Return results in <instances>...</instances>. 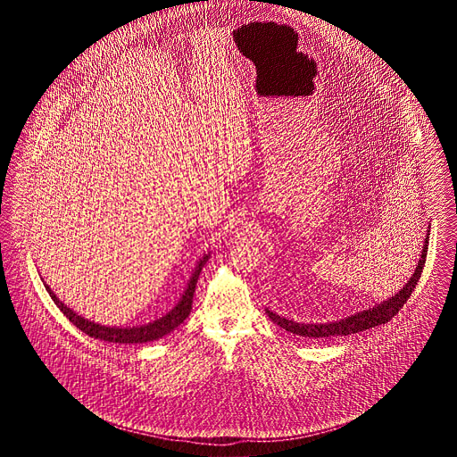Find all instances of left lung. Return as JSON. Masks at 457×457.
<instances>
[{
	"mask_svg": "<svg viewBox=\"0 0 457 457\" xmlns=\"http://www.w3.org/2000/svg\"><path fill=\"white\" fill-rule=\"evenodd\" d=\"M428 238L430 237L425 238L421 257H420L418 267H416L413 276L410 278V281L406 283V286L397 295H394L391 300H387L384 303L377 304V306L369 308V310H363L360 313H354V315H351L348 319H343L339 322H327V324H298V322L287 320V319H284L281 315L270 312L269 308L265 312H267V315H269V319L272 322H276L278 326L283 327L287 332H293V334L303 336V337H315V339L349 336V334H356V332L367 330V328H371V327L387 324L392 317L397 315L399 310L408 302V298L411 296L416 284H418L420 278H421L425 261H427V252H428Z\"/></svg>",
	"mask_w": 457,
	"mask_h": 457,
	"instance_id": "obj_1",
	"label": "left lung"
}]
</instances>
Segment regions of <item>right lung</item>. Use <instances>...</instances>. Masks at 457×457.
<instances>
[{"label": "right lung", "instance_id": "1", "mask_svg": "<svg viewBox=\"0 0 457 457\" xmlns=\"http://www.w3.org/2000/svg\"><path fill=\"white\" fill-rule=\"evenodd\" d=\"M209 255H205L202 261L198 262L196 265L195 272L190 279V283L187 286L181 300L178 302V304L174 306L173 310L164 315L162 319L151 322V324H145V326L140 327H127V328H121V327H106L99 326V324H94L90 320H86L84 317H80L79 313H75L71 308H68L66 304L62 303L56 295L51 291V287L46 284V289L49 293V296L53 298V302L56 303V306L63 312V315H66V319L77 327L80 328L82 332H86L90 337H96V339H101V341H108V343H121V345H137V343H147V341H154V339H159L166 334H170L171 330H174L176 327L179 326L192 312V303H194V293H195L196 281H198V276L202 272V267L204 263L207 262Z\"/></svg>", "mask_w": 457, "mask_h": 457}]
</instances>
